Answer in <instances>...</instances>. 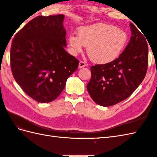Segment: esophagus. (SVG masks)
<instances>
[{"label":"esophagus","mask_w":157,"mask_h":157,"mask_svg":"<svg viewBox=\"0 0 157 157\" xmlns=\"http://www.w3.org/2000/svg\"><path fill=\"white\" fill-rule=\"evenodd\" d=\"M85 66H86V63L84 62V61H80L79 63V68L81 69V68H83Z\"/></svg>","instance_id":"obj_1"}]
</instances>
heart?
I'll return each instance as SVG.
<instances>
[{"mask_svg": "<svg viewBox=\"0 0 157 157\" xmlns=\"http://www.w3.org/2000/svg\"><path fill=\"white\" fill-rule=\"evenodd\" d=\"M127 42L128 35L124 31L102 23L82 27L78 30V36L71 34L69 37L73 52H80L84 46H88L90 58L100 64L111 63L117 58Z\"/></svg>", "mask_w": 157, "mask_h": 157, "instance_id": "heart-1", "label": "heart"}]
</instances>
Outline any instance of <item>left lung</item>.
<instances>
[{
    "mask_svg": "<svg viewBox=\"0 0 157 157\" xmlns=\"http://www.w3.org/2000/svg\"><path fill=\"white\" fill-rule=\"evenodd\" d=\"M132 36L118 58L92 66L88 92L96 104L110 106L124 101L141 84L147 71L148 46L145 36L130 23Z\"/></svg>",
    "mask_w": 157,
    "mask_h": 157,
    "instance_id": "1",
    "label": "left lung"
}]
</instances>
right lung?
<instances>
[{
	"label": "right lung",
	"mask_w": 157,
	"mask_h": 157,
	"mask_svg": "<svg viewBox=\"0 0 157 157\" xmlns=\"http://www.w3.org/2000/svg\"><path fill=\"white\" fill-rule=\"evenodd\" d=\"M63 15L38 16L15 34L11 44V67L15 81L34 101L52 102L64 89L79 61L64 49Z\"/></svg>",
	"instance_id": "right-lung-1"
}]
</instances>
